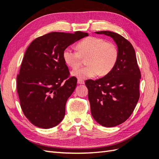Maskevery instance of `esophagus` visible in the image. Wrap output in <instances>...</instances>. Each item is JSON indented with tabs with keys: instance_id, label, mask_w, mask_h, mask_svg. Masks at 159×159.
Instances as JSON below:
<instances>
[{
	"instance_id": "1",
	"label": "esophagus",
	"mask_w": 159,
	"mask_h": 159,
	"mask_svg": "<svg viewBox=\"0 0 159 159\" xmlns=\"http://www.w3.org/2000/svg\"><path fill=\"white\" fill-rule=\"evenodd\" d=\"M78 83L79 84H84L85 83V81H84V80H83L78 79Z\"/></svg>"
}]
</instances>
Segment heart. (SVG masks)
<instances>
[{
	"label": "heart",
	"mask_w": 159,
	"mask_h": 159,
	"mask_svg": "<svg viewBox=\"0 0 159 159\" xmlns=\"http://www.w3.org/2000/svg\"><path fill=\"white\" fill-rule=\"evenodd\" d=\"M78 50L68 48L63 52L65 63L72 69H77L86 58V66L72 71V75L79 79L93 78L99 74H108L116 64L119 51L117 46L111 42L99 37L89 36L80 41Z\"/></svg>",
	"instance_id": "1"
}]
</instances>
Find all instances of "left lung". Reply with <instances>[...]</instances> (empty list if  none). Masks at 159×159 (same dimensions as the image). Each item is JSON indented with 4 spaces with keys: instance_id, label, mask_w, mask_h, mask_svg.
<instances>
[{
    "instance_id": "1",
    "label": "left lung",
    "mask_w": 159,
    "mask_h": 159,
    "mask_svg": "<svg viewBox=\"0 0 159 159\" xmlns=\"http://www.w3.org/2000/svg\"><path fill=\"white\" fill-rule=\"evenodd\" d=\"M95 33L111 37L118 47L113 69L102 78L85 81L93 117L101 125L111 127L125 121L133 112L140 96L141 74L130 42L115 32Z\"/></svg>"
}]
</instances>
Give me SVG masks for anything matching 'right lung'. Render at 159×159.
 I'll list each match as a JSON object with an SVG mask.
<instances>
[{
  "label": "right lung",
  "instance_id": "obj_1",
  "mask_svg": "<svg viewBox=\"0 0 159 159\" xmlns=\"http://www.w3.org/2000/svg\"><path fill=\"white\" fill-rule=\"evenodd\" d=\"M88 36L80 31L53 32L36 38L28 47L16 88L23 113L34 125L50 129L64 119L77 78L70 77L62 54L70 45Z\"/></svg>",
  "mask_w": 159,
  "mask_h": 159
}]
</instances>
